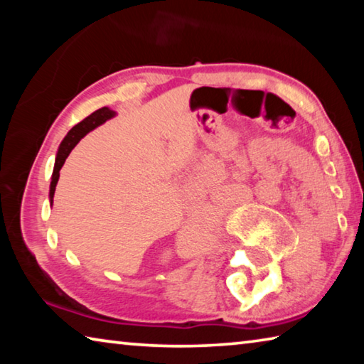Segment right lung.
I'll list each match as a JSON object with an SVG mask.
<instances>
[{"instance_id": "obj_1", "label": "right lung", "mask_w": 364, "mask_h": 364, "mask_svg": "<svg viewBox=\"0 0 364 364\" xmlns=\"http://www.w3.org/2000/svg\"><path fill=\"white\" fill-rule=\"evenodd\" d=\"M115 114L117 112L110 110L109 107H101V109H97L96 112L86 117L85 120L77 123V125L73 127L69 133H67V136L63 139V143H60L59 149H58L56 162H54V170H53V176H51V184H49V200H51V204H53L54 191H56V184L59 181V171H60V168H63L65 159L69 157L70 151L78 144V141L82 139L86 133H90L91 130H95L96 127L102 125L106 120L112 119V117H115Z\"/></svg>"}]
</instances>
